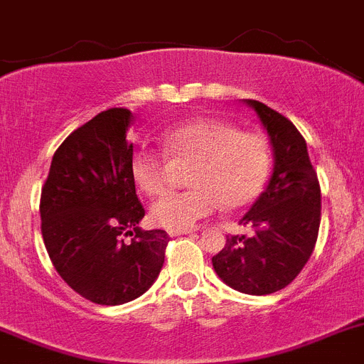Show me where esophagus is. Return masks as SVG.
Segmentation results:
<instances>
[{"mask_svg": "<svg viewBox=\"0 0 364 364\" xmlns=\"http://www.w3.org/2000/svg\"><path fill=\"white\" fill-rule=\"evenodd\" d=\"M192 232L194 230H168V235H172V237H174V235H183V234H192Z\"/></svg>", "mask_w": 364, "mask_h": 364, "instance_id": "34e87169", "label": "esophagus"}]
</instances>
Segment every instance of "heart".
<instances>
[{"label": "heart", "mask_w": 364, "mask_h": 364, "mask_svg": "<svg viewBox=\"0 0 364 364\" xmlns=\"http://www.w3.org/2000/svg\"><path fill=\"white\" fill-rule=\"evenodd\" d=\"M165 152L176 161H192L186 183L192 188L170 192L154 203L150 218L166 230H188L221 206L235 210L254 201L270 168L264 137L235 130L215 117H194L163 134ZM130 174L143 194L166 188L170 166L165 156L139 149L130 159Z\"/></svg>", "instance_id": "heart-1"}]
</instances>
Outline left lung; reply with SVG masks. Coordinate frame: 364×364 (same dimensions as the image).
<instances>
[{
  "mask_svg": "<svg viewBox=\"0 0 364 364\" xmlns=\"http://www.w3.org/2000/svg\"><path fill=\"white\" fill-rule=\"evenodd\" d=\"M257 114L274 152L267 188L239 225L250 235H230L212 257L219 279L250 296L274 294L297 277L316 247L321 188L306 141L290 119L255 100H243Z\"/></svg>",
  "mask_w": 364,
  "mask_h": 364,
  "instance_id": "1",
  "label": "left lung"
}]
</instances>
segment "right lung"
I'll return each mask as SVG.
<instances>
[{"label":"right lung","instance_id":"1","mask_svg":"<svg viewBox=\"0 0 364 364\" xmlns=\"http://www.w3.org/2000/svg\"><path fill=\"white\" fill-rule=\"evenodd\" d=\"M132 117L109 109L74 130L55 150L39 205L45 247L61 279L107 306L152 287L170 241L165 230L139 228L145 208L130 174Z\"/></svg>","mask_w":364,"mask_h":364}]
</instances>
